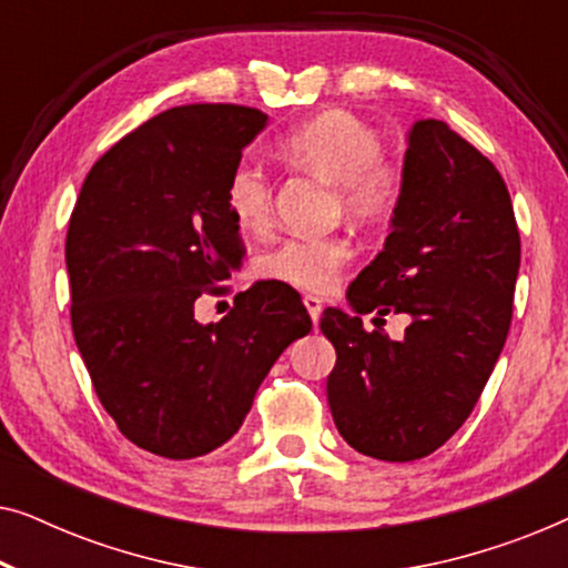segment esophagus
<instances>
[{"instance_id":"34e87169","label":"esophagus","mask_w":568,"mask_h":568,"mask_svg":"<svg viewBox=\"0 0 568 568\" xmlns=\"http://www.w3.org/2000/svg\"><path fill=\"white\" fill-rule=\"evenodd\" d=\"M302 302H305L310 317H313V323L317 325V321H321V313H323V300L317 297V294H305Z\"/></svg>"}]
</instances>
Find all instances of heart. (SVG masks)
<instances>
[{
	"label": "heart",
	"mask_w": 568,
	"mask_h": 568,
	"mask_svg": "<svg viewBox=\"0 0 568 568\" xmlns=\"http://www.w3.org/2000/svg\"><path fill=\"white\" fill-rule=\"evenodd\" d=\"M276 152L292 168L336 185V206L348 220L383 224L393 220L408 191L403 160L383 154L375 126L348 111H325L286 131ZM224 206L243 232H263L274 216V185L261 168L240 162L224 185ZM346 235L286 237L258 255L255 271L271 282L305 292H325L352 261Z\"/></svg>",
	"instance_id": "obj_1"
}]
</instances>
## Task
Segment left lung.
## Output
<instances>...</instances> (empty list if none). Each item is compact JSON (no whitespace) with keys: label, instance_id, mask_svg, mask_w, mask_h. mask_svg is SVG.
I'll return each instance as SVG.
<instances>
[{"label":"left lung","instance_id":"obj_1","mask_svg":"<svg viewBox=\"0 0 568 568\" xmlns=\"http://www.w3.org/2000/svg\"><path fill=\"white\" fill-rule=\"evenodd\" d=\"M403 165L393 232L348 286L354 313L321 317L336 348L333 422L356 453L387 463L432 455L476 408L507 341L519 271L515 209L491 160L426 119L410 129ZM372 308L412 315L400 342L363 331Z\"/></svg>","mask_w":568,"mask_h":568}]
</instances>
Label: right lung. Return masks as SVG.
<instances>
[{
    "label": "right lung",
    "mask_w": 568,
    "mask_h": 568,
    "mask_svg": "<svg viewBox=\"0 0 568 568\" xmlns=\"http://www.w3.org/2000/svg\"><path fill=\"white\" fill-rule=\"evenodd\" d=\"M266 121L235 103L170 108L92 165L69 216L72 331L92 387L123 437L170 460L224 445L313 328L276 282L240 292L220 323L193 317L245 255L224 185Z\"/></svg>",
    "instance_id": "right-lung-1"
}]
</instances>
